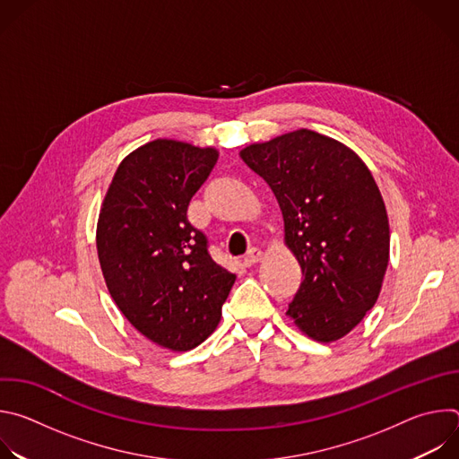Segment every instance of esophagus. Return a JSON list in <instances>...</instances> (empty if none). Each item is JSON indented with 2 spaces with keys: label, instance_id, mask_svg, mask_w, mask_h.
<instances>
[{
  "label": "esophagus",
  "instance_id": "34e87169",
  "mask_svg": "<svg viewBox=\"0 0 459 459\" xmlns=\"http://www.w3.org/2000/svg\"><path fill=\"white\" fill-rule=\"evenodd\" d=\"M261 255H264V252H261V248L252 247V248L243 255V264H245L247 267H252L254 264H257V261L261 259Z\"/></svg>",
  "mask_w": 459,
  "mask_h": 459
}]
</instances>
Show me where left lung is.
Segmentation results:
<instances>
[{
  "mask_svg": "<svg viewBox=\"0 0 459 459\" xmlns=\"http://www.w3.org/2000/svg\"><path fill=\"white\" fill-rule=\"evenodd\" d=\"M273 188L303 281L287 314L316 342L349 334L374 307L388 265V218L367 165L301 128L241 151Z\"/></svg>",
  "mask_w": 459,
  "mask_h": 459,
  "instance_id": "1",
  "label": "left lung"
}]
</instances>
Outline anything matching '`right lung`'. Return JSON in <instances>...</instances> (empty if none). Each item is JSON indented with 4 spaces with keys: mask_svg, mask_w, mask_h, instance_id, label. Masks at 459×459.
Returning a JSON list of instances; mask_svg holds the SVG:
<instances>
[{
    "mask_svg": "<svg viewBox=\"0 0 459 459\" xmlns=\"http://www.w3.org/2000/svg\"><path fill=\"white\" fill-rule=\"evenodd\" d=\"M214 149L156 140L117 167L98 221L105 283L123 316L160 347H198L218 326L236 274L218 265L186 209Z\"/></svg>",
    "mask_w": 459,
    "mask_h": 459,
    "instance_id": "add662e5",
    "label": "right lung"
}]
</instances>
